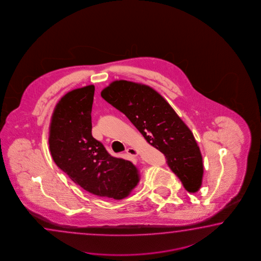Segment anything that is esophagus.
Segmentation results:
<instances>
[{"label":"esophagus","mask_w":261,"mask_h":261,"mask_svg":"<svg viewBox=\"0 0 261 261\" xmlns=\"http://www.w3.org/2000/svg\"><path fill=\"white\" fill-rule=\"evenodd\" d=\"M126 152L128 154H129L130 156H137L138 155V151L136 149L133 148V147H129V148L126 150Z\"/></svg>","instance_id":"34e87169"}]
</instances>
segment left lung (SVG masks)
<instances>
[{
    "label": "left lung",
    "mask_w": 261,
    "mask_h": 261,
    "mask_svg": "<svg viewBox=\"0 0 261 261\" xmlns=\"http://www.w3.org/2000/svg\"><path fill=\"white\" fill-rule=\"evenodd\" d=\"M101 96L165 154L185 189L190 193L200 189L204 168L199 146L191 129L159 92L141 83L115 81L102 90Z\"/></svg>",
    "instance_id": "8db88e82"
}]
</instances>
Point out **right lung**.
Segmentation results:
<instances>
[{
    "label": "right lung",
    "mask_w": 261,
    "mask_h": 261,
    "mask_svg": "<svg viewBox=\"0 0 261 261\" xmlns=\"http://www.w3.org/2000/svg\"><path fill=\"white\" fill-rule=\"evenodd\" d=\"M94 86L67 92L51 116L49 148L57 167L89 193L123 199L138 184L139 171L132 162L114 158L92 135Z\"/></svg>",
    "instance_id": "right-lung-1"
}]
</instances>
